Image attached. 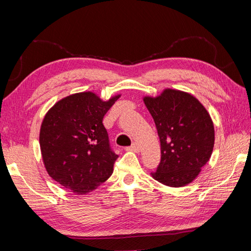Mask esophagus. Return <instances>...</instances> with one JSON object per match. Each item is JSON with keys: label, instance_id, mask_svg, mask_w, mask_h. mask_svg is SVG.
<instances>
[{"label": "esophagus", "instance_id": "34e87169", "mask_svg": "<svg viewBox=\"0 0 251 251\" xmlns=\"http://www.w3.org/2000/svg\"><path fill=\"white\" fill-rule=\"evenodd\" d=\"M126 151H135V153H138L139 151V146L136 142H134L131 147H128L126 149Z\"/></svg>", "mask_w": 251, "mask_h": 251}]
</instances>
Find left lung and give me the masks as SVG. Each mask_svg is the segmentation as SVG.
I'll use <instances>...</instances> for the list:
<instances>
[{"instance_id": "8db88e82", "label": "left lung", "mask_w": 251, "mask_h": 251, "mask_svg": "<svg viewBox=\"0 0 251 251\" xmlns=\"http://www.w3.org/2000/svg\"><path fill=\"white\" fill-rule=\"evenodd\" d=\"M143 101L153 117L161 146V160L151 176L160 183L181 187L198 176L215 144L214 124L193 95L166 89Z\"/></svg>"}]
</instances>
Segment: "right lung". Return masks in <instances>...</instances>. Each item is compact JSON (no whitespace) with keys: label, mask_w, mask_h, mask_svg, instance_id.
Returning a JSON list of instances; mask_svg holds the SVG:
<instances>
[{"label":"right lung","mask_w":251,"mask_h":251,"mask_svg":"<svg viewBox=\"0 0 251 251\" xmlns=\"http://www.w3.org/2000/svg\"><path fill=\"white\" fill-rule=\"evenodd\" d=\"M119 97L102 101L92 92L73 94L56 102L43 120L40 146L45 168L75 194L90 193L113 173L118 155L102 119Z\"/></svg>","instance_id":"1"}]
</instances>
